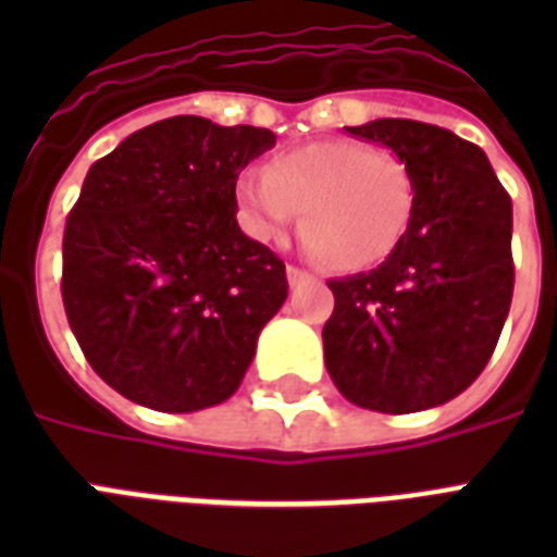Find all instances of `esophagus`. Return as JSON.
<instances>
[{
	"mask_svg": "<svg viewBox=\"0 0 557 557\" xmlns=\"http://www.w3.org/2000/svg\"><path fill=\"white\" fill-rule=\"evenodd\" d=\"M286 274H288V286L292 288L304 286V283H309V280H312V274H309V271L297 269V265H288Z\"/></svg>",
	"mask_w": 557,
	"mask_h": 557,
	"instance_id": "obj_1",
	"label": "esophagus"
}]
</instances>
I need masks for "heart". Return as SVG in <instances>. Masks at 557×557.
Wrapping results in <instances>:
<instances>
[{"instance_id":"heart-1","label":"heart","mask_w":557,"mask_h":557,"mask_svg":"<svg viewBox=\"0 0 557 557\" xmlns=\"http://www.w3.org/2000/svg\"><path fill=\"white\" fill-rule=\"evenodd\" d=\"M413 199L405 164L361 141L306 144L236 182V208L253 236H277L300 210V243L332 271L387 260L405 239Z\"/></svg>"}]
</instances>
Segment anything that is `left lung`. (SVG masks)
Masks as SVG:
<instances>
[{
  "instance_id": "obj_1",
  "label": "left lung",
  "mask_w": 557,
  "mask_h": 557,
  "mask_svg": "<svg viewBox=\"0 0 557 557\" xmlns=\"http://www.w3.org/2000/svg\"><path fill=\"white\" fill-rule=\"evenodd\" d=\"M347 133L396 152L416 199L405 239L379 269L330 280L326 370L367 410L445 405L485 370L509 314V193L476 144L442 126L379 117Z\"/></svg>"
}]
</instances>
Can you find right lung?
I'll return each mask as SVG.
<instances>
[{
	"mask_svg": "<svg viewBox=\"0 0 557 557\" xmlns=\"http://www.w3.org/2000/svg\"><path fill=\"white\" fill-rule=\"evenodd\" d=\"M274 141L176 115L86 173L65 219V318L91 370L135 405L193 413L234 396L286 300L283 260L236 225V178Z\"/></svg>",
	"mask_w": 557,
	"mask_h": 557,
	"instance_id": "1",
	"label": "right lung"
}]
</instances>
